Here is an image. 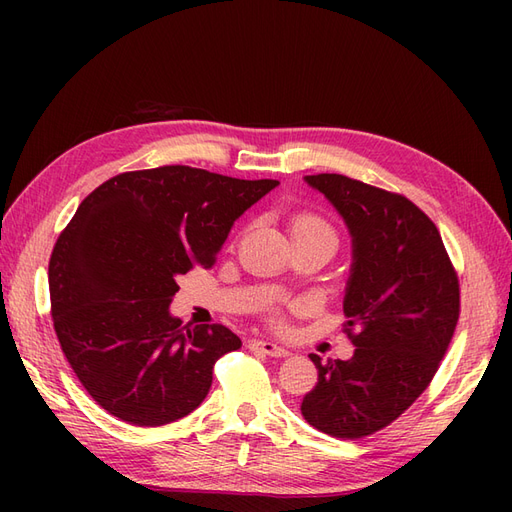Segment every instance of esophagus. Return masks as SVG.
Segmentation results:
<instances>
[{
    "label": "esophagus",
    "instance_id": "obj_1",
    "mask_svg": "<svg viewBox=\"0 0 512 512\" xmlns=\"http://www.w3.org/2000/svg\"><path fill=\"white\" fill-rule=\"evenodd\" d=\"M250 348L252 350H258V352H265L269 356H277V359H282V356H288V348L275 344V342H269V339H252L250 342Z\"/></svg>",
    "mask_w": 512,
    "mask_h": 512
}]
</instances>
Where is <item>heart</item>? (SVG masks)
<instances>
[{"mask_svg":"<svg viewBox=\"0 0 512 512\" xmlns=\"http://www.w3.org/2000/svg\"><path fill=\"white\" fill-rule=\"evenodd\" d=\"M305 232H327V235L333 237L331 226L314 213H299V215H294L290 222V237L305 235Z\"/></svg>","mask_w":512,"mask_h":512,"instance_id":"obj_1","label":"heart"}]
</instances>
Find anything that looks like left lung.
<instances>
[{
	"instance_id": "8db88e82",
	"label": "left lung",
	"mask_w": 512,
	"mask_h": 512,
	"mask_svg": "<svg viewBox=\"0 0 512 512\" xmlns=\"http://www.w3.org/2000/svg\"><path fill=\"white\" fill-rule=\"evenodd\" d=\"M305 181L352 237L344 314L354 354L327 363L309 354L318 382L301 414L322 433L356 440L391 425L436 376L459 320V280L436 224L406 196L344 175Z\"/></svg>"
}]
</instances>
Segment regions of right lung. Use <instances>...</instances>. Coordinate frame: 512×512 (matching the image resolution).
Returning <instances> with one entry per match:
<instances>
[{
	"mask_svg": "<svg viewBox=\"0 0 512 512\" xmlns=\"http://www.w3.org/2000/svg\"><path fill=\"white\" fill-rule=\"evenodd\" d=\"M280 181L192 166L132 170L76 209L49 262L55 333L76 378L108 414L138 427L188 416L215 361L241 348L222 324L181 327L177 277L211 267L241 215Z\"/></svg>",
	"mask_w": 512,
	"mask_h": 512,
	"instance_id": "right-lung-1",
	"label": "right lung"
}]
</instances>
